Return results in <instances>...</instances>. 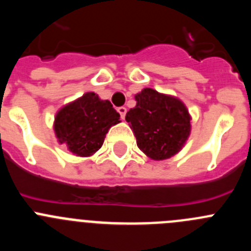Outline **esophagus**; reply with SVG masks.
I'll use <instances>...</instances> for the list:
<instances>
[{"instance_id": "34e87169", "label": "esophagus", "mask_w": 251, "mask_h": 251, "mask_svg": "<svg viewBox=\"0 0 251 251\" xmlns=\"http://www.w3.org/2000/svg\"><path fill=\"white\" fill-rule=\"evenodd\" d=\"M118 113L121 114V118L124 119L126 118V114H127V108L126 107H118Z\"/></svg>"}]
</instances>
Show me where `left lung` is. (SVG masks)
I'll return each mask as SVG.
<instances>
[{
  "instance_id": "1",
  "label": "left lung",
  "mask_w": 251,
  "mask_h": 251,
  "mask_svg": "<svg viewBox=\"0 0 251 251\" xmlns=\"http://www.w3.org/2000/svg\"><path fill=\"white\" fill-rule=\"evenodd\" d=\"M137 105L126 114L137 146L154 160L173 157L190 134V116L178 98L144 88L135 96Z\"/></svg>"
}]
</instances>
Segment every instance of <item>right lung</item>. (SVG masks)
I'll list each match as a JSON object with an SVG mask.
<instances>
[{"instance_id": "add662e5", "label": "right lung", "mask_w": 251, "mask_h": 251, "mask_svg": "<svg viewBox=\"0 0 251 251\" xmlns=\"http://www.w3.org/2000/svg\"><path fill=\"white\" fill-rule=\"evenodd\" d=\"M119 113L109 100L88 92L64 105L54 118V133L78 157H89L102 147L109 128L119 123Z\"/></svg>"}]
</instances>
